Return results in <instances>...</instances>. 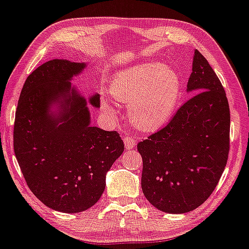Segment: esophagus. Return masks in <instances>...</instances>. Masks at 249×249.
Instances as JSON below:
<instances>
[{
	"mask_svg": "<svg viewBox=\"0 0 249 249\" xmlns=\"http://www.w3.org/2000/svg\"><path fill=\"white\" fill-rule=\"evenodd\" d=\"M124 143H125V147L127 148H132L135 146V143H137V141H135L134 137H132V135H125L124 137Z\"/></svg>",
	"mask_w": 249,
	"mask_h": 249,
	"instance_id": "obj_1",
	"label": "esophagus"
}]
</instances>
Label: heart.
I'll use <instances>...</instances> for the list:
<instances>
[{"label": "heart", "mask_w": 249, "mask_h": 249, "mask_svg": "<svg viewBox=\"0 0 249 249\" xmlns=\"http://www.w3.org/2000/svg\"><path fill=\"white\" fill-rule=\"evenodd\" d=\"M110 93L128 105V116L135 127L150 132L172 118L181 97V81L172 69L144 63L118 72Z\"/></svg>", "instance_id": "b5f03b06"}]
</instances>
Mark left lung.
<instances>
[{"instance_id": "1", "label": "left lung", "mask_w": 249, "mask_h": 249, "mask_svg": "<svg viewBox=\"0 0 249 249\" xmlns=\"http://www.w3.org/2000/svg\"><path fill=\"white\" fill-rule=\"evenodd\" d=\"M187 89L196 94L164 127L138 143L144 196L155 208L169 213H188L208 199L230 152L228 97L199 50L194 53Z\"/></svg>"}]
</instances>
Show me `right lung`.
<instances>
[{
  "mask_svg": "<svg viewBox=\"0 0 249 249\" xmlns=\"http://www.w3.org/2000/svg\"><path fill=\"white\" fill-rule=\"evenodd\" d=\"M84 68L53 59L36 69L21 89L14 126L15 155L27 186L47 207L69 213L99 201L106 174L124 152L117 131L90 126L86 100L71 89L69 80ZM59 98L61 115H49L50 105ZM89 102L99 108L100 95Z\"/></svg>",
  "mask_w": 249,
  "mask_h": 249,
  "instance_id": "right-lung-1",
  "label": "right lung"
}]
</instances>
